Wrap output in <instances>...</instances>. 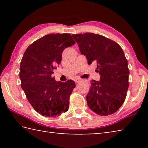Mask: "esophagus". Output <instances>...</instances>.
I'll return each mask as SVG.
<instances>
[{
    "label": "esophagus",
    "mask_w": 148,
    "mask_h": 148,
    "mask_svg": "<svg viewBox=\"0 0 148 148\" xmlns=\"http://www.w3.org/2000/svg\"><path fill=\"white\" fill-rule=\"evenodd\" d=\"M82 80V79H80V78H77H77H76V79H74V82H76V83H79V82H81Z\"/></svg>",
    "instance_id": "1"
}]
</instances>
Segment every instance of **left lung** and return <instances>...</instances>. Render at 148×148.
<instances>
[{
  "instance_id": "obj_1",
  "label": "left lung",
  "mask_w": 148,
  "mask_h": 148,
  "mask_svg": "<svg viewBox=\"0 0 148 148\" xmlns=\"http://www.w3.org/2000/svg\"><path fill=\"white\" fill-rule=\"evenodd\" d=\"M88 64L96 62L100 82L92 80L86 99L88 106L99 116L115 113L122 106L129 88L128 62L116 42L104 36L86 32L72 34Z\"/></svg>"
}]
</instances>
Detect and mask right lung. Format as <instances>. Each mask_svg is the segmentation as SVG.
Wrapping results in <instances>:
<instances>
[{"label":"right lung","mask_w":148,"mask_h":148,"mask_svg":"<svg viewBox=\"0 0 148 148\" xmlns=\"http://www.w3.org/2000/svg\"><path fill=\"white\" fill-rule=\"evenodd\" d=\"M76 44L69 33L47 34L27 47L20 64L21 87L33 108L46 117L66 112L75 87L73 80L56 82L53 71L61 63L63 50Z\"/></svg>","instance_id":"obj_1"}]
</instances>
